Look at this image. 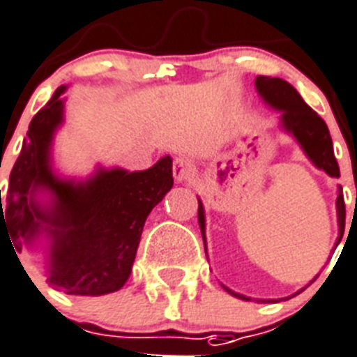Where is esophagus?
Wrapping results in <instances>:
<instances>
[{
	"mask_svg": "<svg viewBox=\"0 0 357 357\" xmlns=\"http://www.w3.org/2000/svg\"><path fill=\"white\" fill-rule=\"evenodd\" d=\"M192 171H193V164L188 160V158H184V156L175 158V162H173V176H175L176 182L188 181V178L192 176Z\"/></svg>",
	"mask_w": 357,
	"mask_h": 357,
	"instance_id": "esophagus-1",
	"label": "esophagus"
}]
</instances>
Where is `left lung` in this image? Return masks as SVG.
<instances>
[{"instance_id": "left-lung-1", "label": "left lung", "mask_w": 357, "mask_h": 357, "mask_svg": "<svg viewBox=\"0 0 357 357\" xmlns=\"http://www.w3.org/2000/svg\"><path fill=\"white\" fill-rule=\"evenodd\" d=\"M255 84H256V90H258L259 93V98L264 99L271 108H275V110L280 112L282 130L289 134L291 138L296 139V144L301 145L302 151H304V155L312 160V164L315 165L317 169H323L326 175L339 176V165H337V160H335V155H333V145H332V138H330V130H328L323 118H321L315 110H312V108L307 107L306 102H304V99L301 98V93L296 92L289 82H286L284 79H278V77L258 75L256 77ZM335 208H337V225H339V238L337 241H335V247H337L341 238H343L344 215H347V212H344V199H343V190H341V186H339L337 199H335ZM199 227H201L202 241H204V250H206V236H204V234H206V219H204V206H202L201 199H199ZM317 276H315V278H317ZM315 278H313V280H315ZM312 282H310V284H312ZM221 286H223V284H221ZM223 289L230 293L232 296H236V298H241V301H252L250 296L239 295V293L228 289L227 286H223ZM301 291H296V293H301ZM258 302H278V301L271 298V301H258Z\"/></svg>"}]
</instances>
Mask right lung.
I'll use <instances>...</instances> for the list:
<instances>
[{"instance_id": "1", "label": "right lung", "mask_w": 357, "mask_h": 357, "mask_svg": "<svg viewBox=\"0 0 357 357\" xmlns=\"http://www.w3.org/2000/svg\"><path fill=\"white\" fill-rule=\"evenodd\" d=\"M66 90L56 88L31 121L5 204L0 192V234L7 232L14 255L45 239L50 286L66 295L99 296L129 280L145 219L173 188V160L164 156L145 171L98 167L84 181L56 175L51 147L64 123Z\"/></svg>"}]
</instances>
